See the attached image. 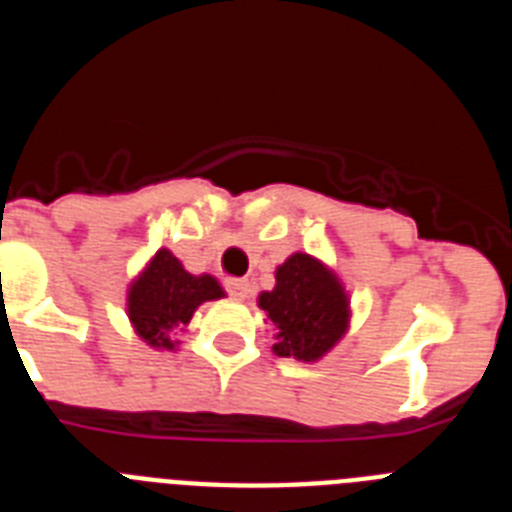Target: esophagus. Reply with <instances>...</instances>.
<instances>
[{"label":"esophagus","mask_w":512,"mask_h":512,"mask_svg":"<svg viewBox=\"0 0 512 512\" xmlns=\"http://www.w3.org/2000/svg\"><path fill=\"white\" fill-rule=\"evenodd\" d=\"M225 289H228L235 300H246V297H248V282H246V279H228V282H225Z\"/></svg>","instance_id":"1"}]
</instances>
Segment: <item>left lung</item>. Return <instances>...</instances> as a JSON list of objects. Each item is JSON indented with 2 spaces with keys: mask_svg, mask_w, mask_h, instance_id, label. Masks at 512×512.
Returning a JSON list of instances; mask_svg holds the SVG:
<instances>
[{
  "mask_svg": "<svg viewBox=\"0 0 512 512\" xmlns=\"http://www.w3.org/2000/svg\"><path fill=\"white\" fill-rule=\"evenodd\" d=\"M277 284L261 292L259 307L274 325V354L297 361H320L346 336L351 300L333 269L310 253H292L274 271Z\"/></svg>",
  "mask_w": 512,
  "mask_h": 512,
  "instance_id": "obj_1",
  "label": "left lung"
}]
</instances>
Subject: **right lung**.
<instances>
[{
	"instance_id": "obj_1",
	"label": "right lung",
	"mask_w": 512,
	"mask_h": 512,
	"mask_svg": "<svg viewBox=\"0 0 512 512\" xmlns=\"http://www.w3.org/2000/svg\"><path fill=\"white\" fill-rule=\"evenodd\" d=\"M225 297L212 274H189L169 248H158L130 282L128 320L135 336L156 351H174V330H184L202 302Z\"/></svg>"
}]
</instances>
